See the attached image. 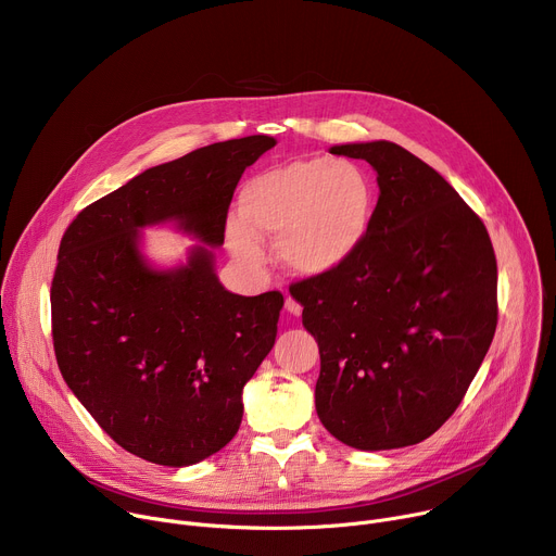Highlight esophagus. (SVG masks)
Segmentation results:
<instances>
[{"mask_svg": "<svg viewBox=\"0 0 556 556\" xmlns=\"http://www.w3.org/2000/svg\"><path fill=\"white\" fill-rule=\"evenodd\" d=\"M286 309H288L292 316H299V314L303 312V305H301L296 299H292V296H286Z\"/></svg>", "mask_w": 556, "mask_h": 556, "instance_id": "esophagus-1", "label": "esophagus"}]
</instances>
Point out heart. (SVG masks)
Here are the masks:
<instances>
[{"mask_svg": "<svg viewBox=\"0 0 556 556\" xmlns=\"http://www.w3.org/2000/svg\"><path fill=\"white\" fill-rule=\"evenodd\" d=\"M376 191L367 172L345 157H305L251 178L240 215L226 222V244L247 268L264 262L262 237H277L288 270L321 277L343 268L371 228Z\"/></svg>", "mask_w": 556, "mask_h": 556, "instance_id": "b5f03b06", "label": "heart"}]
</instances>
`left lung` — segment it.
Here are the masks:
<instances>
[{"label": "left lung", "mask_w": 556, "mask_h": 556, "mask_svg": "<svg viewBox=\"0 0 556 556\" xmlns=\"http://www.w3.org/2000/svg\"><path fill=\"white\" fill-rule=\"evenodd\" d=\"M376 169L361 251L290 286L319 343L314 403L361 451L412 446L457 409L497 328V260L484 222L420 157L389 140L337 144Z\"/></svg>", "instance_id": "left-lung-1"}]
</instances>
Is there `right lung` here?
I'll return each mask as SVG.
<instances>
[{"instance_id":"obj_1","label":"right lung","mask_w":556,"mask_h":556,"mask_svg":"<svg viewBox=\"0 0 556 556\" xmlns=\"http://www.w3.org/2000/svg\"><path fill=\"white\" fill-rule=\"evenodd\" d=\"M277 144L247 136L151 167L78 213L50 288L63 380L125 451L163 466L195 464L240 429L242 389L275 345L283 294L228 292L213 268L247 167ZM176 220L205 244L185 267L155 271L137 230Z\"/></svg>"}]
</instances>
